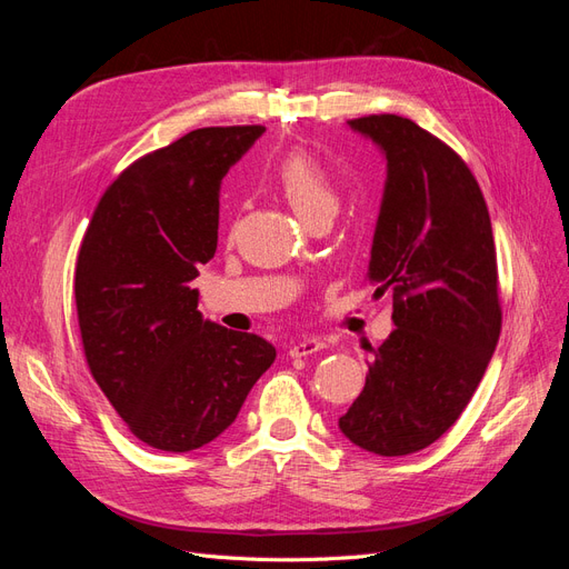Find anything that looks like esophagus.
Segmentation results:
<instances>
[{"label":"esophagus","instance_id":"obj_1","mask_svg":"<svg viewBox=\"0 0 569 569\" xmlns=\"http://www.w3.org/2000/svg\"><path fill=\"white\" fill-rule=\"evenodd\" d=\"M320 349H325V341L322 339H318V337H303V339L291 343L289 356L291 358H301V356H311V353H316Z\"/></svg>","mask_w":569,"mask_h":569}]
</instances>
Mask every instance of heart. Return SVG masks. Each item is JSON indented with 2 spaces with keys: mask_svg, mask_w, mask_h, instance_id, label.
Returning a JSON list of instances; mask_svg holds the SVG:
<instances>
[{
  "mask_svg": "<svg viewBox=\"0 0 569 569\" xmlns=\"http://www.w3.org/2000/svg\"><path fill=\"white\" fill-rule=\"evenodd\" d=\"M274 184L308 226L322 216H335L339 206L337 184L330 173L306 151H291L272 173Z\"/></svg>",
  "mask_w": 569,
  "mask_h": 569,
  "instance_id": "heart-1",
  "label": "heart"
}]
</instances>
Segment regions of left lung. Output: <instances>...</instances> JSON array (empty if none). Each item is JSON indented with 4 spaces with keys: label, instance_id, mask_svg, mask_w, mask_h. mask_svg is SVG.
Returning <instances> with one entry per match:
<instances>
[{
    "label": "left lung",
    "instance_id": "8db88e82",
    "mask_svg": "<svg viewBox=\"0 0 569 569\" xmlns=\"http://www.w3.org/2000/svg\"><path fill=\"white\" fill-rule=\"evenodd\" d=\"M349 128L387 159L368 280L375 295L393 291L396 330L339 429L370 453L408 456L460 418L501 335L491 218L470 168L410 118L363 116Z\"/></svg>",
    "mask_w": 569,
    "mask_h": 569
}]
</instances>
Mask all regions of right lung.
Listing matches in <instances>:
<instances>
[{
  "label": "right lung",
  "mask_w": 569,
  "mask_h": 569,
  "mask_svg": "<svg viewBox=\"0 0 569 569\" xmlns=\"http://www.w3.org/2000/svg\"><path fill=\"white\" fill-rule=\"evenodd\" d=\"M263 126L199 128L147 153L101 197L76 266L84 358L151 449H201L234 422L274 360L263 337L197 311L189 287L218 247V197Z\"/></svg>",
  "instance_id": "1"
}]
</instances>
